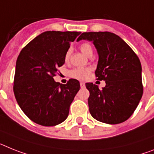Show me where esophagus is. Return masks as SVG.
<instances>
[{"instance_id": "obj_1", "label": "esophagus", "mask_w": 154, "mask_h": 154, "mask_svg": "<svg viewBox=\"0 0 154 154\" xmlns=\"http://www.w3.org/2000/svg\"><path fill=\"white\" fill-rule=\"evenodd\" d=\"M80 85H81V88H85V82H82V81H81V83H80Z\"/></svg>"}]
</instances>
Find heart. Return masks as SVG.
Returning a JSON list of instances; mask_svg holds the SVG:
<instances>
[{
	"label": "heart",
	"mask_w": 154,
	"mask_h": 154,
	"mask_svg": "<svg viewBox=\"0 0 154 154\" xmlns=\"http://www.w3.org/2000/svg\"><path fill=\"white\" fill-rule=\"evenodd\" d=\"M80 49L81 51L85 54V55H87L88 57H91L93 54V49L91 45L88 43H83L81 44L80 46ZM71 55V50L69 49L68 51L66 52L65 54V62H68L69 60ZM91 72V69L90 68H74L69 72V76L73 78H76V79L79 80H84L88 76V74Z\"/></svg>",
	"instance_id": "1"
}]
</instances>
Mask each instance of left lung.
<instances>
[{"instance_id":"obj_1","label":"left lung","mask_w":154,"mask_h":154,"mask_svg":"<svg viewBox=\"0 0 154 154\" xmlns=\"http://www.w3.org/2000/svg\"><path fill=\"white\" fill-rule=\"evenodd\" d=\"M92 41L99 61L95 73L106 86L99 89L86 83L90 92V113L103 123L116 125L131 117L143 96L142 66L139 57L126 42L110 32L81 33L77 41Z\"/></svg>"}]
</instances>
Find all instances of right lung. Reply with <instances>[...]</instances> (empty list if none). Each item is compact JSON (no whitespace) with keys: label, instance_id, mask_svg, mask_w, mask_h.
I'll return each instance as SVG.
<instances>
[{"label":"right lung","instance_id":"right-lung-1","mask_svg":"<svg viewBox=\"0 0 154 154\" xmlns=\"http://www.w3.org/2000/svg\"><path fill=\"white\" fill-rule=\"evenodd\" d=\"M79 32L46 31L27 44L18 56L13 91L18 104L31 121L55 126L69 115V106L80 90L79 81L66 85L53 79L65 63V54Z\"/></svg>","mask_w":154,"mask_h":154}]
</instances>
